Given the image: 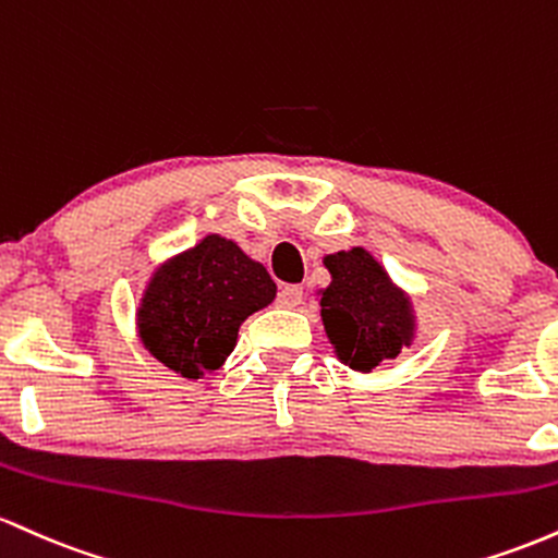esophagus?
Listing matches in <instances>:
<instances>
[{"instance_id":"1","label":"esophagus","mask_w":558,"mask_h":558,"mask_svg":"<svg viewBox=\"0 0 558 558\" xmlns=\"http://www.w3.org/2000/svg\"><path fill=\"white\" fill-rule=\"evenodd\" d=\"M300 303H303V287H298V284L281 287V292H279L281 308H298Z\"/></svg>"}]
</instances>
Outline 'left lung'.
<instances>
[{
  "label": "left lung",
  "mask_w": 558,
  "mask_h": 558,
  "mask_svg": "<svg viewBox=\"0 0 558 558\" xmlns=\"http://www.w3.org/2000/svg\"><path fill=\"white\" fill-rule=\"evenodd\" d=\"M331 281L316 292L327 340L340 363L368 374L414 345V300L366 247L324 255Z\"/></svg>",
  "instance_id": "left-lung-1"
}]
</instances>
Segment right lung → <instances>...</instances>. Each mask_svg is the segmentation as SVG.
<instances>
[{
  "instance_id": "add662e5",
  "label": "right lung",
  "mask_w": 558,
  "mask_h": 558,
  "mask_svg": "<svg viewBox=\"0 0 558 558\" xmlns=\"http://www.w3.org/2000/svg\"><path fill=\"white\" fill-rule=\"evenodd\" d=\"M274 298L277 284L263 263L234 240L205 234L149 274L136 305V337L155 361L195 381L229 359L247 316Z\"/></svg>"
}]
</instances>
